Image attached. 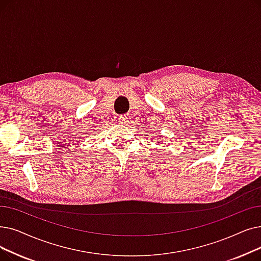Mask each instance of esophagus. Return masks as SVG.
Wrapping results in <instances>:
<instances>
[{
    "label": "esophagus",
    "instance_id": "1",
    "mask_svg": "<svg viewBox=\"0 0 261 261\" xmlns=\"http://www.w3.org/2000/svg\"><path fill=\"white\" fill-rule=\"evenodd\" d=\"M118 120H119V122L120 123H123V124H126V123H128V121L130 120V117H129V115H120V116H118Z\"/></svg>",
    "mask_w": 261,
    "mask_h": 261
}]
</instances>
